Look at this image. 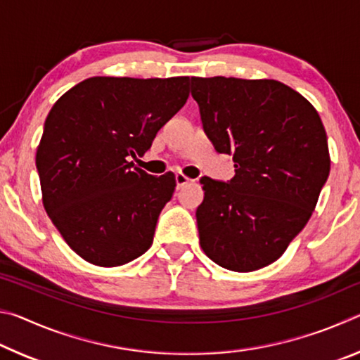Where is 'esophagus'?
I'll return each mask as SVG.
<instances>
[{
    "label": "esophagus",
    "instance_id": "esophagus-1",
    "mask_svg": "<svg viewBox=\"0 0 360 360\" xmlns=\"http://www.w3.org/2000/svg\"><path fill=\"white\" fill-rule=\"evenodd\" d=\"M174 181H176V187H178V188H181L182 186H186V184H188V182H191V179H188L187 176H184L182 173H176Z\"/></svg>",
    "mask_w": 360,
    "mask_h": 360
}]
</instances>
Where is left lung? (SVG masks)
<instances>
[{"mask_svg":"<svg viewBox=\"0 0 360 360\" xmlns=\"http://www.w3.org/2000/svg\"><path fill=\"white\" fill-rule=\"evenodd\" d=\"M191 81L206 136L235 162L230 181L200 179V245L227 270H259L313 214L330 172L324 125L311 103L273 79Z\"/></svg>","mask_w":360,"mask_h":360,"instance_id":"left-lung-1","label":"left lung"}]
</instances>
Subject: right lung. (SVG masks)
Listing matches in <instances>:
<instances>
[{"label": "right lung", "mask_w": 360, "mask_h": 360, "mask_svg": "<svg viewBox=\"0 0 360 360\" xmlns=\"http://www.w3.org/2000/svg\"><path fill=\"white\" fill-rule=\"evenodd\" d=\"M188 84L187 76H96L52 106L36 152L42 203L84 260L119 266L150 248L174 174H148L130 158L143 155L186 105Z\"/></svg>", "instance_id": "right-lung-1"}]
</instances>
